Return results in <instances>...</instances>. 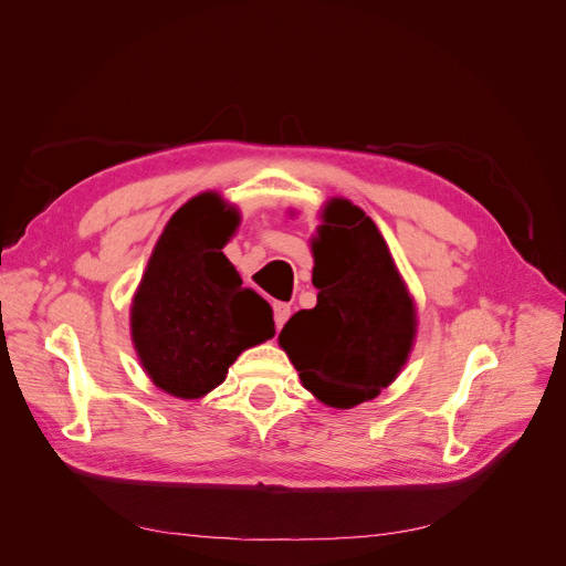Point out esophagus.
<instances>
[{"mask_svg":"<svg viewBox=\"0 0 566 566\" xmlns=\"http://www.w3.org/2000/svg\"><path fill=\"white\" fill-rule=\"evenodd\" d=\"M289 316H291V307H289L286 303L275 301V303H273V318H275V328H277V331L286 323Z\"/></svg>","mask_w":566,"mask_h":566,"instance_id":"obj_1","label":"esophagus"}]
</instances>
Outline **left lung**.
<instances>
[{
    "instance_id": "1",
    "label": "left lung",
    "mask_w": 566,
    "mask_h": 566,
    "mask_svg": "<svg viewBox=\"0 0 566 566\" xmlns=\"http://www.w3.org/2000/svg\"><path fill=\"white\" fill-rule=\"evenodd\" d=\"M312 254L316 307L295 312L277 342L305 390L348 410L401 374L418 335V307L376 222L353 201H325Z\"/></svg>"
}]
</instances>
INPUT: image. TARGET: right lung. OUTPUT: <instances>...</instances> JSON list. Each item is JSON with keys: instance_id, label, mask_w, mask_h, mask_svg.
Masks as SVG:
<instances>
[{"instance_id": "add662e5", "label": "right lung", "mask_w": 566, "mask_h": 566, "mask_svg": "<svg viewBox=\"0 0 566 566\" xmlns=\"http://www.w3.org/2000/svg\"><path fill=\"white\" fill-rule=\"evenodd\" d=\"M241 213L208 190L165 224L130 303L142 369L176 399H201L245 348L275 335L273 310L224 256Z\"/></svg>"}]
</instances>
